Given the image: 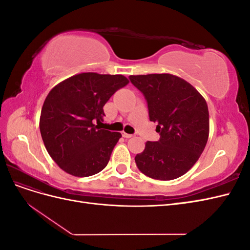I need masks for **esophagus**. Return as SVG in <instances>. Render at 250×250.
<instances>
[{
  "instance_id": "1",
  "label": "esophagus",
  "mask_w": 250,
  "mask_h": 250,
  "mask_svg": "<svg viewBox=\"0 0 250 250\" xmlns=\"http://www.w3.org/2000/svg\"><path fill=\"white\" fill-rule=\"evenodd\" d=\"M122 135H123L124 138H126V139H129V138L133 137V134H129V133H126V132H123V133H122Z\"/></svg>"
}]
</instances>
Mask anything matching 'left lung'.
Instances as JSON below:
<instances>
[{
  "mask_svg": "<svg viewBox=\"0 0 250 250\" xmlns=\"http://www.w3.org/2000/svg\"><path fill=\"white\" fill-rule=\"evenodd\" d=\"M145 97L149 119L161 138L147 142L134 157L139 170L158 180L180 177L198 161L208 138V109L204 98L186 80L171 74L129 76Z\"/></svg>",
  "mask_w": 250,
  "mask_h": 250,
  "instance_id": "left-lung-1",
  "label": "left lung"
}]
</instances>
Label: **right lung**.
<instances>
[{
  "mask_svg": "<svg viewBox=\"0 0 250 250\" xmlns=\"http://www.w3.org/2000/svg\"><path fill=\"white\" fill-rule=\"evenodd\" d=\"M128 82L123 75L82 73L51 89L42 108L40 129L48 153L63 171L87 177L106 167L122 134L100 127L103 106Z\"/></svg>",
  "mask_w": 250,
  "mask_h": 250,
  "instance_id": "add662e5",
  "label": "right lung"
}]
</instances>
